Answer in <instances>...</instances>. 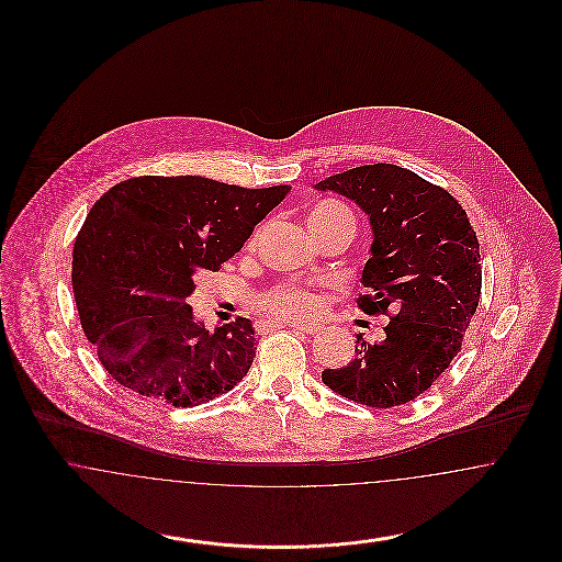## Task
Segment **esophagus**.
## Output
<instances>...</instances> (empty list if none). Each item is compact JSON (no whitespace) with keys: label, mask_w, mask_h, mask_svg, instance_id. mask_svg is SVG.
<instances>
[{"label":"esophagus","mask_w":562,"mask_h":562,"mask_svg":"<svg viewBox=\"0 0 562 562\" xmlns=\"http://www.w3.org/2000/svg\"><path fill=\"white\" fill-rule=\"evenodd\" d=\"M289 326H291V328H294V330L307 333V335H316V333H321L322 328V326H318V324H307V322H291Z\"/></svg>","instance_id":"34e87169"}]
</instances>
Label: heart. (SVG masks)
<instances>
[{
  "mask_svg": "<svg viewBox=\"0 0 562 562\" xmlns=\"http://www.w3.org/2000/svg\"><path fill=\"white\" fill-rule=\"evenodd\" d=\"M346 214L348 211L339 204L333 202H324L321 206L314 209V213L310 214V218H322L328 214ZM261 305L278 316H293V318H301V316H310L316 310V296L299 289V286H276L268 293L261 294Z\"/></svg>",
  "mask_w": 562,
  "mask_h": 562,
  "instance_id": "1",
  "label": "heart"
}]
</instances>
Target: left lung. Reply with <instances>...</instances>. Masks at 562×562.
<instances>
[{"label":"left lung","instance_id":"left-lung-1","mask_svg":"<svg viewBox=\"0 0 562 562\" xmlns=\"http://www.w3.org/2000/svg\"><path fill=\"white\" fill-rule=\"evenodd\" d=\"M314 188L351 200L369 216L373 241L358 296L367 314L390 316L385 337L356 339L348 367L322 371L344 398L390 408L417 398L461 349L481 299L476 232L447 189L396 164H369Z\"/></svg>","mask_w":562,"mask_h":562}]
</instances>
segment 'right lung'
<instances>
[{"label": "right lung", "mask_w": 562, "mask_h": 562, "mask_svg": "<svg viewBox=\"0 0 562 562\" xmlns=\"http://www.w3.org/2000/svg\"><path fill=\"white\" fill-rule=\"evenodd\" d=\"M291 191L204 177H136L92 206L74 246L81 328L122 387L198 406L227 394L255 360V328L195 321V278L216 271Z\"/></svg>", "instance_id": "right-lung-1"}]
</instances>
